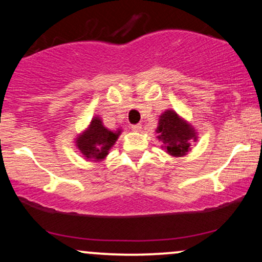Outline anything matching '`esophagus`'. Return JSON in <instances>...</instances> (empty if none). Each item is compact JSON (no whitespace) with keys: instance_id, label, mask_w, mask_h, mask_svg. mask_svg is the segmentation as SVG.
<instances>
[{"instance_id":"esophagus-1","label":"esophagus","mask_w":262,"mask_h":262,"mask_svg":"<svg viewBox=\"0 0 262 262\" xmlns=\"http://www.w3.org/2000/svg\"><path fill=\"white\" fill-rule=\"evenodd\" d=\"M132 129H133L134 132H140L141 130V124H133V125H132Z\"/></svg>"}]
</instances>
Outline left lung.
<instances>
[{"mask_svg": "<svg viewBox=\"0 0 262 262\" xmlns=\"http://www.w3.org/2000/svg\"><path fill=\"white\" fill-rule=\"evenodd\" d=\"M156 133V138L162 143L161 148L171 156L186 155L191 150V144L198 139L193 125L173 110H166L160 114Z\"/></svg>", "mask_w": 262, "mask_h": 262, "instance_id": "1", "label": "left lung"}]
</instances>
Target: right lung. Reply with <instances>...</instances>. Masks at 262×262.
I'll use <instances>...</instances> for the list:
<instances>
[{"label": "right lung", "instance_id": "add662e5", "mask_svg": "<svg viewBox=\"0 0 262 262\" xmlns=\"http://www.w3.org/2000/svg\"><path fill=\"white\" fill-rule=\"evenodd\" d=\"M121 133V129L111 130L104 127L102 119L96 116L90 122L89 127L77 135L75 144L85 160L103 161Z\"/></svg>", "mask_w": 262, "mask_h": 262}]
</instances>
